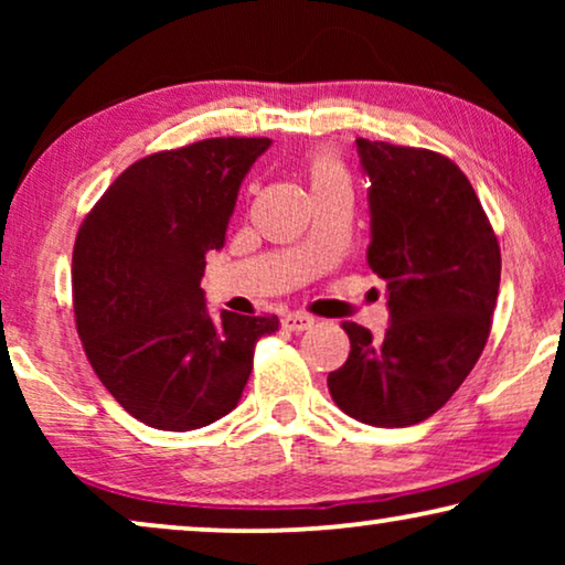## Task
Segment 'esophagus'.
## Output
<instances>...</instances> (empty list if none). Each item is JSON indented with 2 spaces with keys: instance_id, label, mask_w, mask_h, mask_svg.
Masks as SVG:
<instances>
[{
  "instance_id": "34e87169",
  "label": "esophagus",
  "mask_w": 565,
  "mask_h": 565,
  "mask_svg": "<svg viewBox=\"0 0 565 565\" xmlns=\"http://www.w3.org/2000/svg\"><path fill=\"white\" fill-rule=\"evenodd\" d=\"M313 327V319L311 316H306V313H285L282 316V329L285 331H306V329H311Z\"/></svg>"
}]
</instances>
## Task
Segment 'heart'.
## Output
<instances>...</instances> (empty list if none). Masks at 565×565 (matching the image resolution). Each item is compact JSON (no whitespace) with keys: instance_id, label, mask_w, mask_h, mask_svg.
Wrapping results in <instances>:
<instances>
[{"instance_id":"b5f03b06","label":"heart","mask_w":565,"mask_h":565,"mask_svg":"<svg viewBox=\"0 0 565 565\" xmlns=\"http://www.w3.org/2000/svg\"><path fill=\"white\" fill-rule=\"evenodd\" d=\"M331 184H350L347 182L344 167L334 157H319L311 164V190L331 188Z\"/></svg>"}]
</instances>
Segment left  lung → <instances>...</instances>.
<instances>
[{
    "instance_id": "8db88e82",
    "label": "left lung",
    "mask_w": 565,
    "mask_h": 565,
    "mask_svg": "<svg viewBox=\"0 0 565 565\" xmlns=\"http://www.w3.org/2000/svg\"><path fill=\"white\" fill-rule=\"evenodd\" d=\"M370 207L367 265L385 280L388 329L344 321L350 358L329 373L334 404L373 427H412L443 408L481 358L501 254L473 184L427 149L354 141Z\"/></svg>"
}]
</instances>
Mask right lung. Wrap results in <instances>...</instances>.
<instances>
[{"label":"right lung","instance_id":"1","mask_svg":"<svg viewBox=\"0 0 565 565\" xmlns=\"http://www.w3.org/2000/svg\"><path fill=\"white\" fill-rule=\"evenodd\" d=\"M269 138H207L128 167L84 218L74 313L113 398L153 429L190 431L242 401L254 344L277 316L221 311L200 280L221 252L238 188Z\"/></svg>","mask_w":565,"mask_h":565}]
</instances>
